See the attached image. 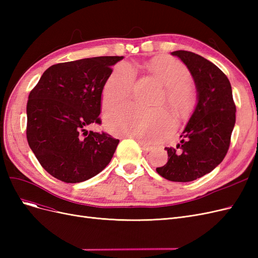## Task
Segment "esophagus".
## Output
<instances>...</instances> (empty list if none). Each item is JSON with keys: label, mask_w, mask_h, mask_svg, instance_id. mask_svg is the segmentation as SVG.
<instances>
[{"label": "esophagus", "mask_w": 258, "mask_h": 258, "mask_svg": "<svg viewBox=\"0 0 258 258\" xmlns=\"http://www.w3.org/2000/svg\"><path fill=\"white\" fill-rule=\"evenodd\" d=\"M140 145H141V147H142V150L144 151V152H151V151H153V146H151V145H147V144H145V143H143V142H140Z\"/></svg>", "instance_id": "esophagus-1"}]
</instances>
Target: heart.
Instances as JSON below:
<instances>
[{
    "instance_id": "b5f03b06",
    "label": "heart",
    "mask_w": 258,
    "mask_h": 258,
    "mask_svg": "<svg viewBox=\"0 0 258 258\" xmlns=\"http://www.w3.org/2000/svg\"><path fill=\"white\" fill-rule=\"evenodd\" d=\"M146 68L165 88V102L177 114L188 112L194 101V89L187 82L189 71L182 62L173 58L154 59ZM136 83L135 70L130 64L119 63L105 82L102 104L110 108L126 104ZM106 129L117 136L153 142L166 137L173 129V119L166 111L145 112L134 106L114 110L105 115Z\"/></svg>"
}]
</instances>
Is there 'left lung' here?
<instances>
[{"label": "left lung", "instance_id": "obj_1", "mask_svg": "<svg viewBox=\"0 0 258 258\" xmlns=\"http://www.w3.org/2000/svg\"><path fill=\"white\" fill-rule=\"evenodd\" d=\"M189 70L197 89V105L176 147H166L168 162L156 168L172 182H190L210 173L228 152L236 122V105L229 80L212 62L199 54L176 50Z\"/></svg>", "mask_w": 258, "mask_h": 258}]
</instances>
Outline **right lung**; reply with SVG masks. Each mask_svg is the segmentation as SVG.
<instances>
[{
  "mask_svg": "<svg viewBox=\"0 0 258 258\" xmlns=\"http://www.w3.org/2000/svg\"><path fill=\"white\" fill-rule=\"evenodd\" d=\"M122 58L93 57L53 64L31 90L27 140L38 162L53 177L80 183L110 163L119 140L86 128L101 123V95L112 66Z\"/></svg>",
  "mask_w": 258,
  "mask_h": 258,
  "instance_id": "obj_1",
  "label": "right lung"
}]
</instances>
